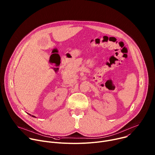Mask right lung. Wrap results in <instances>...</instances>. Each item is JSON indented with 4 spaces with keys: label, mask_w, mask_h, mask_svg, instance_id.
Masks as SVG:
<instances>
[{
    "label": "right lung",
    "mask_w": 155,
    "mask_h": 155,
    "mask_svg": "<svg viewBox=\"0 0 155 155\" xmlns=\"http://www.w3.org/2000/svg\"><path fill=\"white\" fill-rule=\"evenodd\" d=\"M29 115H30V114H29ZM32 117H34V116H33V115H32Z\"/></svg>",
    "instance_id": "right-lung-1"
}]
</instances>
